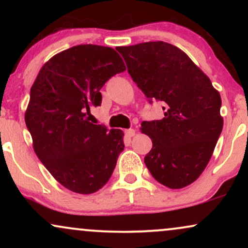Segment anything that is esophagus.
Segmentation results:
<instances>
[{
    "instance_id": "obj_1",
    "label": "esophagus",
    "mask_w": 248,
    "mask_h": 248,
    "mask_svg": "<svg viewBox=\"0 0 248 248\" xmlns=\"http://www.w3.org/2000/svg\"><path fill=\"white\" fill-rule=\"evenodd\" d=\"M124 134H126L127 138H133V136L135 135V130H134V129H132V128H130V129L124 130Z\"/></svg>"
}]
</instances>
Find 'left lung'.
I'll return each mask as SVG.
<instances>
[{"mask_svg":"<svg viewBox=\"0 0 248 248\" xmlns=\"http://www.w3.org/2000/svg\"><path fill=\"white\" fill-rule=\"evenodd\" d=\"M148 100L163 102L164 118L143 121L153 141L144 163L158 183L181 189L199 177L223 130L221 99L186 53L166 42L116 49Z\"/></svg>","mask_w":248,"mask_h":248,"instance_id":"obj_1","label":"left lung"}]
</instances>
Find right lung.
<instances>
[{
	"mask_svg": "<svg viewBox=\"0 0 248 248\" xmlns=\"http://www.w3.org/2000/svg\"><path fill=\"white\" fill-rule=\"evenodd\" d=\"M126 70L112 47L77 45L53 56L30 90L25 124L36 155L62 186L93 193L112 176L124 150V133L90 122L100 90Z\"/></svg>",
	"mask_w": 248,
	"mask_h": 248,
	"instance_id": "add662e5",
	"label": "right lung"
}]
</instances>
